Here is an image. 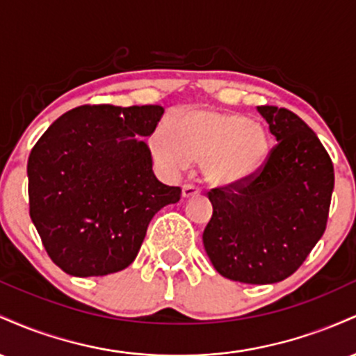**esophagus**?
Listing matches in <instances>:
<instances>
[{"label": "esophagus", "mask_w": 356, "mask_h": 356, "mask_svg": "<svg viewBox=\"0 0 356 356\" xmlns=\"http://www.w3.org/2000/svg\"><path fill=\"white\" fill-rule=\"evenodd\" d=\"M197 194H201V189H199L197 186H194V184H186V186L182 187L184 197H192V195H197Z\"/></svg>", "instance_id": "esophagus-1"}]
</instances>
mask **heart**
I'll return each mask as SVG.
<instances>
[{
	"instance_id": "1",
	"label": "heart",
	"mask_w": 356,
	"mask_h": 356,
	"mask_svg": "<svg viewBox=\"0 0 356 356\" xmlns=\"http://www.w3.org/2000/svg\"><path fill=\"white\" fill-rule=\"evenodd\" d=\"M154 157L169 172L192 161L206 162V174L220 186L238 184L264 164L269 137L264 127L236 113L194 108L174 127L164 124L150 138Z\"/></svg>"
}]
</instances>
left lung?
Here are the masks:
<instances>
[{"label": "left lung", "instance_id": "8db88e82", "mask_svg": "<svg viewBox=\"0 0 356 356\" xmlns=\"http://www.w3.org/2000/svg\"><path fill=\"white\" fill-rule=\"evenodd\" d=\"M277 144L248 179L207 192L202 241L216 271L269 284L291 276L326 229L333 162L316 134L288 108L257 107Z\"/></svg>", "mask_w": 356, "mask_h": 356}]
</instances>
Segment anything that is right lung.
I'll use <instances>...</instances> for the list:
<instances>
[{"label":"right lung","mask_w":356,"mask_h":356,"mask_svg":"<svg viewBox=\"0 0 356 356\" xmlns=\"http://www.w3.org/2000/svg\"><path fill=\"white\" fill-rule=\"evenodd\" d=\"M161 105H81L40 137L28 159L30 218L48 256L67 275L122 271L137 257L147 227L181 187L155 177L152 136Z\"/></svg>","instance_id":"obj_1"}]
</instances>
